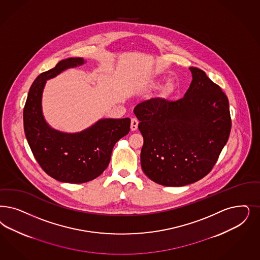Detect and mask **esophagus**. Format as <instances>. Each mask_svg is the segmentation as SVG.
<instances>
[{
  "mask_svg": "<svg viewBox=\"0 0 260 260\" xmlns=\"http://www.w3.org/2000/svg\"><path fill=\"white\" fill-rule=\"evenodd\" d=\"M137 126H138V120L136 118H132V121H131V129L133 132H135L137 129Z\"/></svg>",
  "mask_w": 260,
  "mask_h": 260,
  "instance_id": "obj_1",
  "label": "esophagus"
}]
</instances>
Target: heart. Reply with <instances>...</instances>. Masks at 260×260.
<instances>
[{"label":"heart","mask_w":260,"mask_h":260,"mask_svg":"<svg viewBox=\"0 0 260 260\" xmlns=\"http://www.w3.org/2000/svg\"><path fill=\"white\" fill-rule=\"evenodd\" d=\"M157 86V82H155V81H152L149 85H148V87L149 88H155ZM177 88V83H176V81H174V80H170V81H167L166 82V84L163 86V88L161 89L162 95L164 96V97H168V96H170L172 95L174 92H175V90Z\"/></svg>","instance_id":"1"}]
</instances>
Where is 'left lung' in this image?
I'll list each match as a JSON object with an SVG mask.
<instances>
[{
  "mask_svg": "<svg viewBox=\"0 0 260 260\" xmlns=\"http://www.w3.org/2000/svg\"><path fill=\"white\" fill-rule=\"evenodd\" d=\"M189 70L193 80L183 98L152 99L134 110L144 139L142 170L164 186H184L206 177L231 134L228 97L203 70Z\"/></svg>",
  "mask_w": 260,
  "mask_h": 260,
  "instance_id": "left-lung-1",
  "label": "left lung"
}]
</instances>
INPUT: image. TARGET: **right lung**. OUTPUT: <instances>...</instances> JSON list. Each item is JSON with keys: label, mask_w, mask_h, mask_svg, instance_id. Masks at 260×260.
Returning a JSON list of instances; mask_svg holds the SVG:
<instances>
[{"label": "right lung", "mask_w": 260, "mask_h": 260, "mask_svg": "<svg viewBox=\"0 0 260 260\" xmlns=\"http://www.w3.org/2000/svg\"><path fill=\"white\" fill-rule=\"evenodd\" d=\"M84 62L81 57L66 58L40 74L29 88L23 112L25 135L36 161L50 177L62 182L83 183L98 178L109 164L114 145L131 126L129 118L101 119L76 134L48 125L41 107L46 81Z\"/></svg>", "instance_id": "right-lung-1"}]
</instances>
